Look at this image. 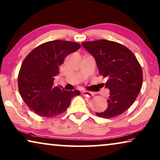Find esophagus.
Masks as SVG:
<instances>
[{"label":"esophagus","instance_id":"34e87169","mask_svg":"<svg viewBox=\"0 0 160 160\" xmlns=\"http://www.w3.org/2000/svg\"><path fill=\"white\" fill-rule=\"evenodd\" d=\"M82 94L84 95V96H86L88 98H90V97L93 96V95H94L93 92H90V91H86V90H84V91H82Z\"/></svg>","mask_w":160,"mask_h":160}]
</instances>
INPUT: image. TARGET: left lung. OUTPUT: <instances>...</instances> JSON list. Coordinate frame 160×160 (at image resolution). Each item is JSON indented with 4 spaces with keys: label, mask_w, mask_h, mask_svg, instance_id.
<instances>
[{
    "label": "left lung",
    "mask_w": 160,
    "mask_h": 160,
    "mask_svg": "<svg viewBox=\"0 0 160 160\" xmlns=\"http://www.w3.org/2000/svg\"><path fill=\"white\" fill-rule=\"evenodd\" d=\"M82 45L94 57L100 75L108 78L105 86L109 90L108 107L96 115L104 118L121 115L133 103L142 86V70L137 57L127 47L108 40Z\"/></svg>",
    "instance_id": "obj_1"
}]
</instances>
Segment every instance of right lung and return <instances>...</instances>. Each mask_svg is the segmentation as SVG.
I'll use <instances>...</instances> for the list:
<instances>
[{
    "label": "right lung",
    "instance_id": "1",
    "mask_svg": "<svg viewBox=\"0 0 160 160\" xmlns=\"http://www.w3.org/2000/svg\"><path fill=\"white\" fill-rule=\"evenodd\" d=\"M78 43L54 40L33 49L23 60L18 77L19 93L30 110L43 117L63 113L79 90L54 86L59 67L69 54L80 49Z\"/></svg>",
    "mask_w": 160,
    "mask_h": 160
}]
</instances>
